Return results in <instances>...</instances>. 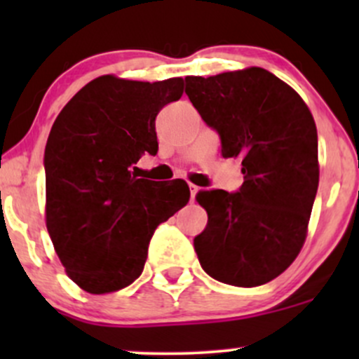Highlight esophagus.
Listing matches in <instances>:
<instances>
[{"label":"esophagus","instance_id":"1","mask_svg":"<svg viewBox=\"0 0 359 359\" xmlns=\"http://www.w3.org/2000/svg\"><path fill=\"white\" fill-rule=\"evenodd\" d=\"M189 189H191V201L194 203V201H196V196H197V191H199V187L194 184H189Z\"/></svg>","mask_w":359,"mask_h":359}]
</instances>
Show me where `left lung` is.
Instances as JSON below:
<instances>
[{"label": "left lung", "mask_w": 359, "mask_h": 359, "mask_svg": "<svg viewBox=\"0 0 359 359\" xmlns=\"http://www.w3.org/2000/svg\"><path fill=\"white\" fill-rule=\"evenodd\" d=\"M189 100L219 133L224 158H241L238 192L197 194L208 226L194 238L212 278L257 287L292 265L307 238L317 185V130L302 97L262 67L189 76Z\"/></svg>", "instance_id": "1"}]
</instances>
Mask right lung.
Returning <instances> with one entry per match:
<instances>
[{
  "mask_svg": "<svg viewBox=\"0 0 359 359\" xmlns=\"http://www.w3.org/2000/svg\"><path fill=\"white\" fill-rule=\"evenodd\" d=\"M182 94V77L101 76L53 123L43 162L45 222L65 273L89 294L133 283L156 226L189 203L187 182L138 179L135 167L143 154H156V114Z\"/></svg>",
  "mask_w": 359,
  "mask_h": 359,
  "instance_id": "obj_1",
  "label": "right lung"
}]
</instances>
